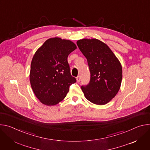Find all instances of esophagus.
<instances>
[{
	"mask_svg": "<svg viewBox=\"0 0 150 150\" xmlns=\"http://www.w3.org/2000/svg\"><path fill=\"white\" fill-rule=\"evenodd\" d=\"M76 81H77L78 82H80V81H81V77H80V76H78L76 77Z\"/></svg>",
	"mask_w": 150,
	"mask_h": 150,
	"instance_id": "1",
	"label": "esophagus"
}]
</instances>
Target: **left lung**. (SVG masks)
I'll list each match as a JSON object with an SVG mask.
<instances>
[{
	"mask_svg": "<svg viewBox=\"0 0 150 150\" xmlns=\"http://www.w3.org/2000/svg\"><path fill=\"white\" fill-rule=\"evenodd\" d=\"M76 44L87 58L90 81L81 89L88 100L97 105L108 103L116 96L121 85V63L110 47L96 38H83Z\"/></svg>",
	"mask_w": 150,
	"mask_h": 150,
	"instance_id": "8db88e82",
	"label": "left lung"
}]
</instances>
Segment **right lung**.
<instances>
[{"label":"right lung","instance_id":"add662e5","mask_svg":"<svg viewBox=\"0 0 150 150\" xmlns=\"http://www.w3.org/2000/svg\"><path fill=\"white\" fill-rule=\"evenodd\" d=\"M76 49L74 42L59 37L47 40L35 52L31 63L30 81L40 101L54 105L65 98L69 86L76 82L70 73L68 55Z\"/></svg>","mask_w":150,"mask_h":150}]
</instances>
